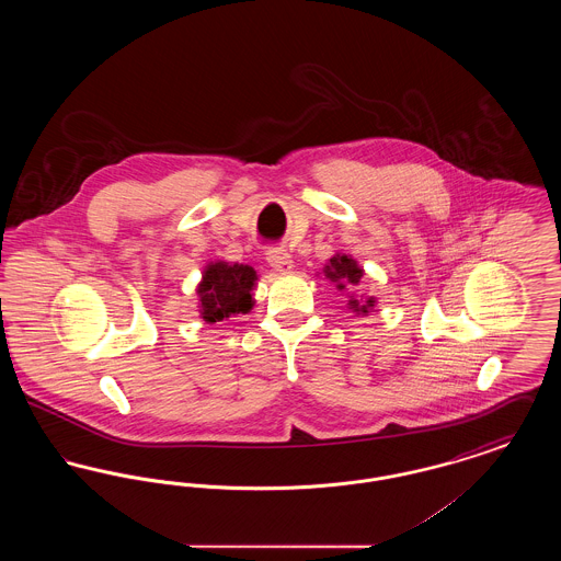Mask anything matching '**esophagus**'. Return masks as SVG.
Listing matches in <instances>:
<instances>
[{"label":"esophagus","instance_id":"34e87169","mask_svg":"<svg viewBox=\"0 0 561 561\" xmlns=\"http://www.w3.org/2000/svg\"><path fill=\"white\" fill-rule=\"evenodd\" d=\"M267 263L277 271H288L293 268V256L284 248H268Z\"/></svg>","mask_w":561,"mask_h":561}]
</instances>
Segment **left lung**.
Instances as JSON below:
<instances>
[{
    "mask_svg": "<svg viewBox=\"0 0 561 561\" xmlns=\"http://www.w3.org/2000/svg\"><path fill=\"white\" fill-rule=\"evenodd\" d=\"M325 275L332 282H343V284H348V286H357L364 273H362V268L355 265L353 259H348V256H334L330 261V265L325 267ZM343 284H339L341 290L345 288ZM368 302H373V300H368ZM351 307H357V300H351ZM362 311L366 313V307H362Z\"/></svg>",
    "mask_w": 561,
    "mask_h": 561,
    "instance_id": "obj_1",
    "label": "left lung"
}]
</instances>
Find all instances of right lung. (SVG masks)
<instances>
[{
	"label": "right lung",
	"mask_w": 561,
	"mask_h": 561,
	"mask_svg": "<svg viewBox=\"0 0 561 561\" xmlns=\"http://www.w3.org/2000/svg\"><path fill=\"white\" fill-rule=\"evenodd\" d=\"M256 271L248 265L216 263L206 268L199 286L202 318L220 321L233 313H248L252 309V288Z\"/></svg>",
	"instance_id": "right-lung-1"
}]
</instances>
